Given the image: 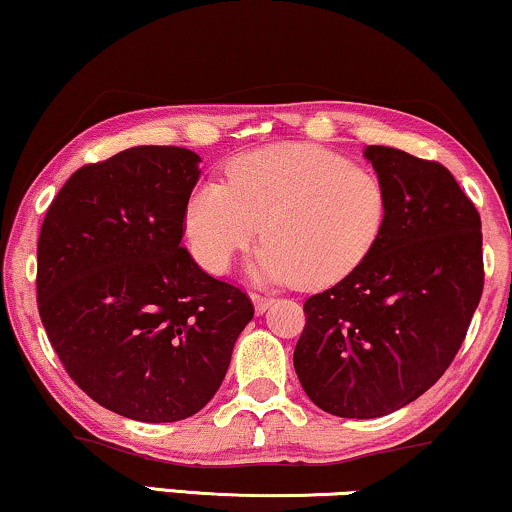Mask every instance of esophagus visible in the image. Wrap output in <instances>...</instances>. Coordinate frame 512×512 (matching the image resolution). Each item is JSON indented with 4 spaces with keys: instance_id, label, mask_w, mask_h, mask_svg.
Returning <instances> with one entry per match:
<instances>
[{
    "instance_id": "34e87169",
    "label": "esophagus",
    "mask_w": 512,
    "mask_h": 512,
    "mask_svg": "<svg viewBox=\"0 0 512 512\" xmlns=\"http://www.w3.org/2000/svg\"><path fill=\"white\" fill-rule=\"evenodd\" d=\"M251 301H254L256 313L261 315V313H265V310H268V305L275 301V298H272L270 294H258V291H251Z\"/></svg>"
}]
</instances>
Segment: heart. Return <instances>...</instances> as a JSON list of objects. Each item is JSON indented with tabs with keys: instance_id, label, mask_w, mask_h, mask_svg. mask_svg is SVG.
I'll return each mask as SVG.
<instances>
[{
	"instance_id": "1",
	"label": "heart",
	"mask_w": 512,
	"mask_h": 512,
	"mask_svg": "<svg viewBox=\"0 0 512 512\" xmlns=\"http://www.w3.org/2000/svg\"><path fill=\"white\" fill-rule=\"evenodd\" d=\"M386 181L374 169L308 143H277L235 157L185 204L192 254L225 272L261 235L254 268L268 282L322 287L350 275L388 223Z\"/></svg>"
}]
</instances>
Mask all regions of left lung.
<instances>
[{"mask_svg": "<svg viewBox=\"0 0 512 512\" xmlns=\"http://www.w3.org/2000/svg\"><path fill=\"white\" fill-rule=\"evenodd\" d=\"M386 181L383 235L357 268L303 303L298 381L317 407L376 418L414 402L459 353L484 287L480 214L447 167L364 150Z\"/></svg>", "mask_w": 512, "mask_h": 512, "instance_id": "left-lung-1", "label": "left lung"}]
</instances>
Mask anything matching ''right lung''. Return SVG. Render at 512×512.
<instances>
[{"label": "right lung", "instance_id": "add662e5", "mask_svg": "<svg viewBox=\"0 0 512 512\" xmlns=\"http://www.w3.org/2000/svg\"><path fill=\"white\" fill-rule=\"evenodd\" d=\"M197 162L176 145H136L84 164L39 230L51 348L91 400L136 421L197 414L254 317L247 291L207 275L181 244Z\"/></svg>", "mask_w": 512, "mask_h": 512}]
</instances>
